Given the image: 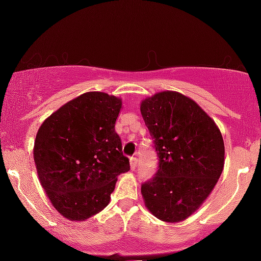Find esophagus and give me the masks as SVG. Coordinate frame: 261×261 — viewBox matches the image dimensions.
I'll use <instances>...</instances> for the list:
<instances>
[{"mask_svg": "<svg viewBox=\"0 0 261 261\" xmlns=\"http://www.w3.org/2000/svg\"><path fill=\"white\" fill-rule=\"evenodd\" d=\"M137 163H139V160H137L136 155H133V157L130 158V166H131V169H136L137 167Z\"/></svg>", "mask_w": 261, "mask_h": 261, "instance_id": "1", "label": "esophagus"}]
</instances>
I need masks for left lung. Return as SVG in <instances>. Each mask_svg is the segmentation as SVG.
I'll return each instance as SVG.
<instances>
[{
	"mask_svg": "<svg viewBox=\"0 0 261 261\" xmlns=\"http://www.w3.org/2000/svg\"><path fill=\"white\" fill-rule=\"evenodd\" d=\"M157 152V172L142 182L146 206L166 222L193 214L215 188L224 164L222 135L194 100L161 92L141 104Z\"/></svg>",
	"mask_w": 261,
	"mask_h": 261,
	"instance_id": "left-lung-1",
	"label": "left lung"
}]
</instances>
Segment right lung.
Segmentation results:
<instances>
[{
  "instance_id": "obj_1",
  "label": "right lung",
  "mask_w": 261,
  "mask_h": 261,
  "mask_svg": "<svg viewBox=\"0 0 261 261\" xmlns=\"http://www.w3.org/2000/svg\"><path fill=\"white\" fill-rule=\"evenodd\" d=\"M121 100L88 92L43 122L34 143L39 179L62 216L83 221L109 203L116 176L130 170L115 121Z\"/></svg>"
}]
</instances>
